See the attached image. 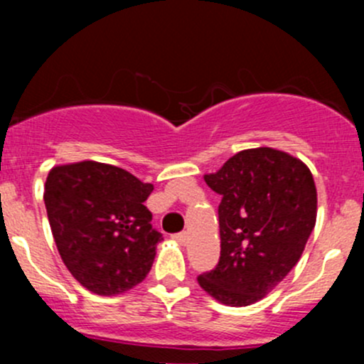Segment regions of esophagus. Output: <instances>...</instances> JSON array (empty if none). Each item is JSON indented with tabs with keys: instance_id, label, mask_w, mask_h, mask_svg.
Returning <instances> with one entry per match:
<instances>
[{
	"instance_id": "1",
	"label": "esophagus",
	"mask_w": 364,
	"mask_h": 364,
	"mask_svg": "<svg viewBox=\"0 0 364 364\" xmlns=\"http://www.w3.org/2000/svg\"><path fill=\"white\" fill-rule=\"evenodd\" d=\"M172 237H174V241H178L179 245H186V243H188V234H186V232L174 234V236H172Z\"/></svg>"
}]
</instances>
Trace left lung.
Masks as SVG:
<instances>
[{"instance_id":"left-lung-1","label":"left lung","mask_w":364,"mask_h":364,"mask_svg":"<svg viewBox=\"0 0 364 364\" xmlns=\"http://www.w3.org/2000/svg\"><path fill=\"white\" fill-rule=\"evenodd\" d=\"M204 181L222 196L220 260L197 282L227 306L269 294L296 266L317 220L310 168L273 148L243 149Z\"/></svg>"}]
</instances>
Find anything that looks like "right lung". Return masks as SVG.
Returning <instances> with one entry per match:
<instances>
[{
    "label": "right lung",
    "instance_id": "right-lung-1",
    "mask_svg": "<svg viewBox=\"0 0 364 364\" xmlns=\"http://www.w3.org/2000/svg\"><path fill=\"white\" fill-rule=\"evenodd\" d=\"M153 192L124 168L84 160L56 165L43 203L61 260L98 296H116L149 273L161 234L144 203Z\"/></svg>",
    "mask_w": 364,
    "mask_h": 364
}]
</instances>
